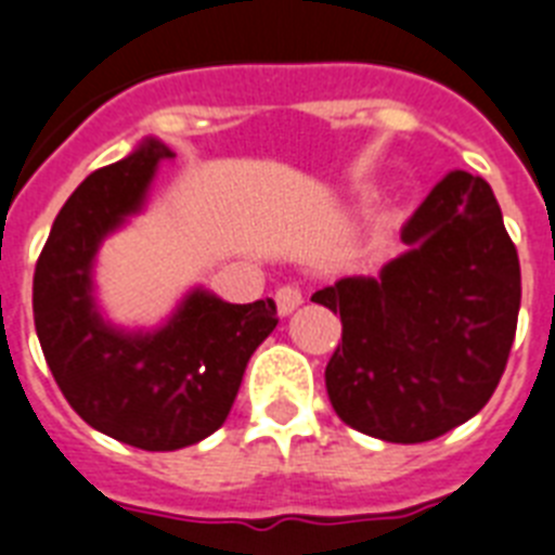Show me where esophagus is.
<instances>
[{"instance_id": "obj_1", "label": "esophagus", "mask_w": 555, "mask_h": 555, "mask_svg": "<svg viewBox=\"0 0 555 555\" xmlns=\"http://www.w3.org/2000/svg\"><path fill=\"white\" fill-rule=\"evenodd\" d=\"M301 305V291L296 285H282L276 291V307L282 315H291Z\"/></svg>"}]
</instances>
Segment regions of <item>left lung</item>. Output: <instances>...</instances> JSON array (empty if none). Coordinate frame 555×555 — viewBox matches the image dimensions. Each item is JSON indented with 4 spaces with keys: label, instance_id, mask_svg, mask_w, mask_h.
Listing matches in <instances>:
<instances>
[{
    "label": "left lung",
    "instance_id": "obj_1",
    "mask_svg": "<svg viewBox=\"0 0 555 555\" xmlns=\"http://www.w3.org/2000/svg\"><path fill=\"white\" fill-rule=\"evenodd\" d=\"M378 279L313 293L341 315L324 380L335 414L386 443H426L491 400L516 335L522 273L491 185L451 171L403 225Z\"/></svg>",
    "mask_w": 555,
    "mask_h": 555
}]
</instances>
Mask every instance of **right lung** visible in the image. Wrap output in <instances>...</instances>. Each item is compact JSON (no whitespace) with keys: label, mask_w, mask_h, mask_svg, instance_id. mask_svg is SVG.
I'll return each mask as SVG.
<instances>
[{"label":"right lung","mask_w":555,"mask_h":555,"mask_svg":"<svg viewBox=\"0 0 555 555\" xmlns=\"http://www.w3.org/2000/svg\"><path fill=\"white\" fill-rule=\"evenodd\" d=\"M146 141L92 171L59 211L33 273V319L55 384L92 428L143 451L199 443L225 423L254 349L276 327V301L228 305L194 291L157 333H120L92 301V256L143 206L157 166Z\"/></svg>","instance_id":"obj_1"}]
</instances>
